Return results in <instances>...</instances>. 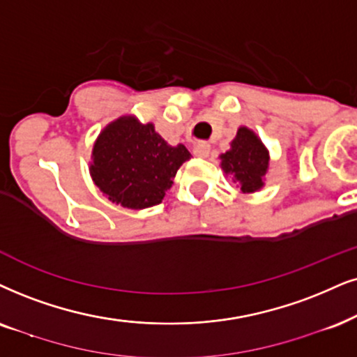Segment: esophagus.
<instances>
[{
    "mask_svg": "<svg viewBox=\"0 0 357 357\" xmlns=\"http://www.w3.org/2000/svg\"><path fill=\"white\" fill-rule=\"evenodd\" d=\"M211 153V146L207 143H199V145L194 146V155L197 158H207Z\"/></svg>",
    "mask_w": 357,
    "mask_h": 357,
    "instance_id": "esophagus-1",
    "label": "esophagus"
}]
</instances>
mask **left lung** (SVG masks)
<instances>
[{
    "instance_id": "1",
    "label": "left lung",
    "mask_w": 357,
    "mask_h": 357,
    "mask_svg": "<svg viewBox=\"0 0 357 357\" xmlns=\"http://www.w3.org/2000/svg\"><path fill=\"white\" fill-rule=\"evenodd\" d=\"M268 160V151L260 138L247 126H241L231 150L220 155V166L225 174H232L234 183H238L242 192H255L264 186Z\"/></svg>"
}]
</instances>
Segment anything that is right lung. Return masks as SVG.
Here are the masks:
<instances>
[{
    "label": "right lung",
    "mask_w": 357,
    "mask_h": 357,
    "mask_svg": "<svg viewBox=\"0 0 357 357\" xmlns=\"http://www.w3.org/2000/svg\"><path fill=\"white\" fill-rule=\"evenodd\" d=\"M189 158L186 146L168 145L153 123L120 116L98 135L90 176L112 202L145 209L163 201L179 166Z\"/></svg>",
    "instance_id": "add662e5"
}]
</instances>
